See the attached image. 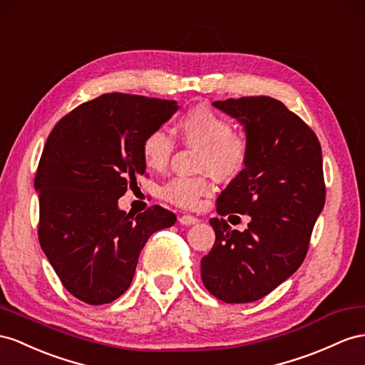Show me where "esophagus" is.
Instances as JSON below:
<instances>
[{"label": "esophagus", "mask_w": 365, "mask_h": 365, "mask_svg": "<svg viewBox=\"0 0 365 365\" xmlns=\"http://www.w3.org/2000/svg\"><path fill=\"white\" fill-rule=\"evenodd\" d=\"M179 222L185 227H190V225H195V223L200 222V219L195 217V216H191V214H185V216H182L179 219Z\"/></svg>", "instance_id": "1"}]
</instances>
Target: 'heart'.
Returning a JSON list of instances; mask_svg holds the SVG:
<instances>
[{"label":"heart","mask_w":365,"mask_h":365,"mask_svg":"<svg viewBox=\"0 0 365 365\" xmlns=\"http://www.w3.org/2000/svg\"><path fill=\"white\" fill-rule=\"evenodd\" d=\"M175 133L183 143L199 146L197 170L219 182H231L245 171L250 160L247 135L232 130L230 121L210 106L197 105L179 117ZM174 153V140L163 129H154L142 142V157L148 168L162 171ZM212 191L207 177H174L162 188V197L175 207L195 208Z\"/></svg>","instance_id":"obj_1"}]
</instances>
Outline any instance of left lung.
I'll return each mask as SVG.
<instances>
[{
    "label": "left lung",
    "instance_id": "left-lung-1",
    "mask_svg": "<svg viewBox=\"0 0 365 365\" xmlns=\"http://www.w3.org/2000/svg\"><path fill=\"white\" fill-rule=\"evenodd\" d=\"M214 106L245 126L250 160L217 199L216 242L202 257V282L227 304L262 299L302 265L325 203L322 151L313 129L276 98L242 97ZM248 213L245 232L222 219Z\"/></svg>",
    "mask_w": 365,
    "mask_h": 365
}]
</instances>
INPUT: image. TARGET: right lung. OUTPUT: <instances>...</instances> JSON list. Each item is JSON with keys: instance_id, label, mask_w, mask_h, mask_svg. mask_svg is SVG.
Returning <instances> with one entry per match:
<instances>
[{"instance_id": "right-lung-1", "label": "right lung", "mask_w": 365, "mask_h": 365, "mask_svg": "<svg viewBox=\"0 0 365 365\" xmlns=\"http://www.w3.org/2000/svg\"><path fill=\"white\" fill-rule=\"evenodd\" d=\"M177 109L174 100L103 93L64 115L46 140L35 175L38 240L63 287L83 302L123 294L149 236L177 220L160 205L137 216L118 210L145 175L143 138Z\"/></svg>"}]
</instances>
